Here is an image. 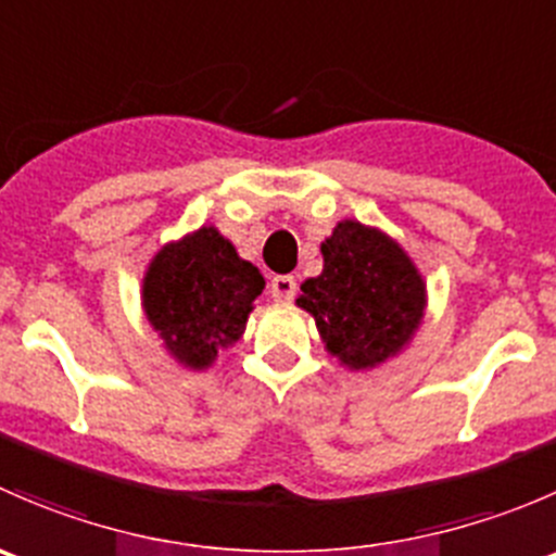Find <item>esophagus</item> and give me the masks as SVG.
Instances as JSON below:
<instances>
[{"label": "esophagus", "instance_id": "34e87169", "mask_svg": "<svg viewBox=\"0 0 556 556\" xmlns=\"http://www.w3.org/2000/svg\"><path fill=\"white\" fill-rule=\"evenodd\" d=\"M268 293H271V299L277 304H285V301H290L295 295V277H290V274L274 277L271 285H268Z\"/></svg>", "mask_w": 556, "mask_h": 556}]
</instances>
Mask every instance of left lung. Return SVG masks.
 <instances>
[{
    "label": "left lung",
    "instance_id": "8db88e82",
    "mask_svg": "<svg viewBox=\"0 0 556 556\" xmlns=\"http://www.w3.org/2000/svg\"><path fill=\"white\" fill-rule=\"evenodd\" d=\"M323 271L304 279L295 304L309 312L325 352L346 371H374L412 346L428 312V285L382 228L336 223L319 244Z\"/></svg>",
    "mask_w": 556,
    "mask_h": 556
}]
</instances>
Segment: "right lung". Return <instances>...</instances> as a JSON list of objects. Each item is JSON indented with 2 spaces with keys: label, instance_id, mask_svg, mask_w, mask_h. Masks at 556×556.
I'll return each instance as SVG.
<instances>
[{
  "label": "right lung",
  "instance_id": "obj_1",
  "mask_svg": "<svg viewBox=\"0 0 556 556\" xmlns=\"http://www.w3.org/2000/svg\"><path fill=\"white\" fill-rule=\"evenodd\" d=\"M266 279L231 239L201 226L166 242L142 277V312L161 346L188 371L215 366L217 352L244 336Z\"/></svg>",
  "mask_w": 556,
  "mask_h": 556
}]
</instances>
